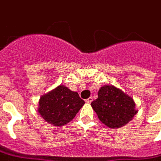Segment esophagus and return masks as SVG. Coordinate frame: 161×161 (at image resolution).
<instances>
[{"mask_svg":"<svg viewBox=\"0 0 161 161\" xmlns=\"http://www.w3.org/2000/svg\"><path fill=\"white\" fill-rule=\"evenodd\" d=\"M92 101H93V98H92V97H89V98H87V99H86V100H85V102H86V103H90L91 102H92Z\"/></svg>","mask_w":161,"mask_h":161,"instance_id":"34e87169","label":"esophagus"}]
</instances>
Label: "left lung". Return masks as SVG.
I'll list each match as a JSON object with an SVG mask.
<instances>
[{
	"label": "left lung",
	"mask_w": 161,
	"mask_h": 161,
	"mask_svg": "<svg viewBox=\"0 0 161 161\" xmlns=\"http://www.w3.org/2000/svg\"><path fill=\"white\" fill-rule=\"evenodd\" d=\"M98 95V98L93 100L91 105L99 120L108 127H122L137 114L133 98L114 86H103Z\"/></svg>",
	"instance_id": "8db88e82"
}]
</instances>
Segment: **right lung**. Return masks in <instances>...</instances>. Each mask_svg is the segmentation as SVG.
<instances>
[{"instance_id":"right-lung-1","label":"right lung","mask_w":161,"mask_h":161,"mask_svg":"<svg viewBox=\"0 0 161 161\" xmlns=\"http://www.w3.org/2000/svg\"><path fill=\"white\" fill-rule=\"evenodd\" d=\"M84 103L78 93L60 85L40 98L38 112L48 124L63 126L75 117Z\"/></svg>"}]
</instances>
